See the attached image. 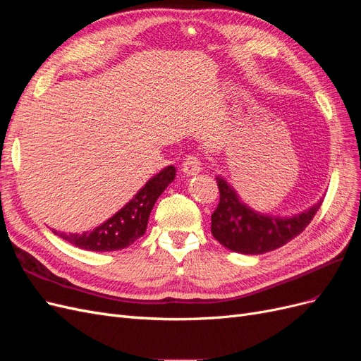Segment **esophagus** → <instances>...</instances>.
Wrapping results in <instances>:
<instances>
[{
	"mask_svg": "<svg viewBox=\"0 0 361 361\" xmlns=\"http://www.w3.org/2000/svg\"><path fill=\"white\" fill-rule=\"evenodd\" d=\"M200 170H202V164L195 157H188L182 164V173L185 176H194V174L200 173Z\"/></svg>",
	"mask_w": 361,
	"mask_h": 361,
	"instance_id": "34e87169",
	"label": "esophagus"
}]
</instances>
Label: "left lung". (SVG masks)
<instances>
[{
	"label": "left lung",
	"instance_id": "left-lung-1",
	"mask_svg": "<svg viewBox=\"0 0 361 361\" xmlns=\"http://www.w3.org/2000/svg\"><path fill=\"white\" fill-rule=\"evenodd\" d=\"M220 203L212 214L211 232L221 245L241 255H264L298 236L309 226L322 200L290 216L255 211L223 176L216 178Z\"/></svg>",
	"mask_w": 361,
	"mask_h": 361
}]
</instances>
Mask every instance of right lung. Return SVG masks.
I'll return each mask as SVG.
<instances>
[{"label": "right lung", "instance_id": "obj_1", "mask_svg": "<svg viewBox=\"0 0 361 361\" xmlns=\"http://www.w3.org/2000/svg\"><path fill=\"white\" fill-rule=\"evenodd\" d=\"M176 176V169L169 166L152 176L145 187L130 199L122 209L108 218L101 226L82 233H54L72 245L89 251H116L134 244L145 235L152 209L169 185Z\"/></svg>", "mask_w": 361, "mask_h": 361}]
</instances>
